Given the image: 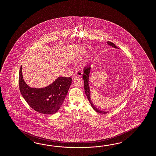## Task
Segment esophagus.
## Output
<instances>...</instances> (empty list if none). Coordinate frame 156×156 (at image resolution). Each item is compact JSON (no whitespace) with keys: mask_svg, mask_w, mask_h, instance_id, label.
<instances>
[{"mask_svg":"<svg viewBox=\"0 0 156 156\" xmlns=\"http://www.w3.org/2000/svg\"><path fill=\"white\" fill-rule=\"evenodd\" d=\"M83 74V73L82 71H76V73L74 74H73V78H76V76H81Z\"/></svg>","mask_w":156,"mask_h":156,"instance_id":"obj_1","label":"esophagus"}]
</instances>
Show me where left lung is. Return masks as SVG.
I'll list each match as a JSON object with an SVG mask.
<instances>
[{
    "mask_svg": "<svg viewBox=\"0 0 156 156\" xmlns=\"http://www.w3.org/2000/svg\"><path fill=\"white\" fill-rule=\"evenodd\" d=\"M107 43L112 46V47L116 48H118V47H117L113 43L111 42H108ZM91 66L90 65L86 66L84 69H83V79L84 80V88H85V94L86 95L87 99L89 100V101L90 102V104L91 107L93 108L95 112L99 113H103L106 114L108 113V112H104V111H101L100 110H98L97 109L94 105L93 103L92 102V101L91 99V97H90V87H89V74H90V70H91Z\"/></svg>",
    "mask_w": 156,
    "mask_h": 156,
    "instance_id": "1",
    "label": "left lung"
}]
</instances>
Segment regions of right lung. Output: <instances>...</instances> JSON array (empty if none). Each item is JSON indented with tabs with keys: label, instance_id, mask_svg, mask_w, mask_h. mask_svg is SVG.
Here are the masks:
<instances>
[{
	"label": "right lung",
	"instance_id": "1",
	"mask_svg": "<svg viewBox=\"0 0 156 156\" xmlns=\"http://www.w3.org/2000/svg\"><path fill=\"white\" fill-rule=\"evenodd\" d=\"M70 77L59 76L51 85L43 88H33L26 83L22 66L19 74V89L28 105L40 113L52 114L60 109L71 84Z\"/></svg>",
	"mask_w": 156,
	"mask_h": 156
}]
</instances>
